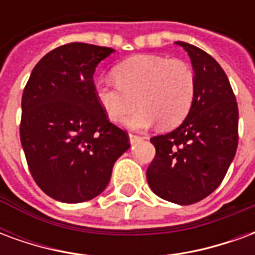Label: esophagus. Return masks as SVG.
<instances>
[{"mask_svg":"<svg viewBox=\"0 0 255 255\" xmlns=\"http://www.w3.org/2000/svg\"><path fill=\"white\" fill-rule=\"evenodd\" d=\"M139 140H142V136H138V135H133V133H129V142L131 144L136 143Z\"/></svg>","mask_w":255,"mask_h":255,"instance_id":"34e87169","label":"esophagus"}]
</instances>
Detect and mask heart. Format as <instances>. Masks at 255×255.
<instances>
[{
	"label": "heart",
	"mask_w": 255,
	"mask_h": 255,
	"mask_svg": "<svg viewBox=\"0 0 255 255\" xmlns=\"http://www.w3.org/2000/svg\"><path fill=\"white\" fill-rule=\"evenodd\" d=\"M115 76L117 83H95L97 101L112 122H123L138 104L140 111L126 122L127 127L146 129L160 122L171 128L180 124L191 109L195 75L182 60L139 54L119 64Z\"/></svg>",
	"instance_id": "heart-1"
}]
</instances>
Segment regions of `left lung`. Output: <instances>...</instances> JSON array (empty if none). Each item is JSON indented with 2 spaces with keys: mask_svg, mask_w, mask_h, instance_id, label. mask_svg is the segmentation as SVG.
Returning a JSON list of instances; mask_svg holds the SVG:
<instances>
[{
  "mask_svg": "<svg viewBox=\"0 0 255 255\" xmlns=\"http://www.w3.org/2000/svg\"><path fill=\"white\" fill-rule=\"evenodd\" d=\"M190 56L195 93L184 122L150 139L155 157L146 171L151 191L165 201L191 205L219 187L238 147V104L220 64L202 49L176 42Z\"/></svg>",
  "mask_w": 255,
  "mask_h": 255,
  "instance_id": "obj_1",
  "label": "left lung"
}]
</instances>
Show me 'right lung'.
Masks as SVG:
<instances>
[{"label": "right lung", "instance_id": "right-lung-1", "mask_svg": "<svg viewBox=\"0 0 255 255\" xmlns=\"http://www.w3.org/2000/svg\"><path fill=\"white\" fill-rule=\"evenodd\" d=\"M111 47L73 42L32 69L21 98L20 140L35 183L56 201H90L109 184L128 135L109 122L95 97L97 65Z\"/></svg>", "mask_w": 255, "mask_h": 255}]
</instances>
